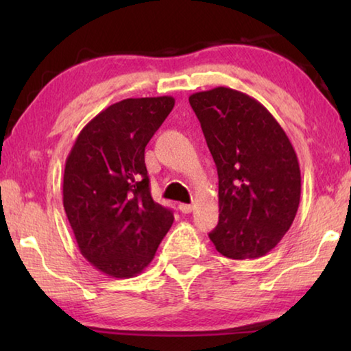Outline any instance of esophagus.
Instances as JSON below:
<instances>
[{"mask_svg":"<svg viewBox=\"0 0 351 351\" xmlns=\"http://www.w3.org/2000/svg\"><path fill=\"white\" fill-rule=\"evenodd\" d=\"M180 210L182 212V213H190L193 210V206L192 204H186V203H180Z\"/></svg>","mask_w":351,"mask_h":351,"instance_id":"1","label":"esophagus"}]
</instances>
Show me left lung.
I'll list each match as a JSON object with an SVG mask.
<instances>
[{
    "mask_svg": "<svg viewBox=\"0 0 351 351\" xmlns=\"http://www.w3.org/2000/svg\"><path fill=\"white\" fill-rule=\"evenodd\" d=\"M189 102L218 171V226L209 234L232 260L258 258L283 239L300 203V167L289 138L258 100L232 88Z\"/></svg>",
    "mask_w": 351,
    "mask_h": 351,
    "instance_id": "left-lung-1",
    "label": "left lung"
}]
</instances>
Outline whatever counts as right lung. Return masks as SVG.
Here are the masks:
<instances>
[{"instance_id":"right-lung-1","label":"right lung","mask_w":351,"mask_h":351,"mask_svg":"<svg viewBox=\"0 0 351 351\" xmlns=\"http://www.w3.org/2000/svg\"><path fill=\"white\" fill-rule=\"evenodd\" d=\"M175 106L171 96L125 99L83 127L66 158L63 207L80 254L116 278L141 274L173 223L152 198L145 147Z\"/></svg>"}]
</instances>
